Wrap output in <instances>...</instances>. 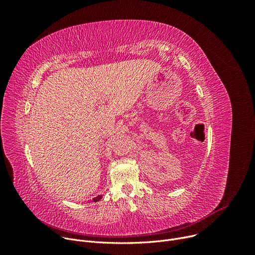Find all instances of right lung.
<instances>
[{"mask_svg": "<svg viewBox=\"0 0 255 255\" xmlns=\"http://www.w3.org/2000/svg\"><path fill=\"white\" fill-rule=\"evenodd\" d=\"M102 198V195H98V196H96V197H94L93 198V200H94V203H97V202H99V200Z\"/></svg>", "mask_w": 255, "mask_h": 255, "instance_id": "1", "label": "right lung"}]
</instances>
